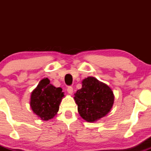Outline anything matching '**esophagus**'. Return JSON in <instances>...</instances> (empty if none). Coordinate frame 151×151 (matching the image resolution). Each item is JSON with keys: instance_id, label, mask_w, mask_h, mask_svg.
<instances>
[{"instance_id": "obj_1", "label": "esophagus", "mask_w": 151, "mask_h": 151, "mask_svg": "<svg viewBox=\"0 0 151 151\" xmlns=\"http://www.w3.org/2000/svg\"><path fill=\"white\" fill-rule=\"evenodd\" d=\"M67 92L70 93V94H72V93H73V88H72V86H68V88H67Z\"/></svg>"}]
</instances>
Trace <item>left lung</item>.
<instances>
[{"label":"left lung","mask_w":151,"mask_h":151,"mask_svg":"<svg viewBox=\"0 0 151 151\" xmlns=\"http://www.w3.org/2000/svg\"><path fill=\"white\" fill-rule=\"evenodd\" d=\"M81 89L74 93L78 112L88 122L105 116L111 109L114 95L111 89L96 78L89 77L82 81Z\"/></svg>","instance_id":"1"}]
</instances>
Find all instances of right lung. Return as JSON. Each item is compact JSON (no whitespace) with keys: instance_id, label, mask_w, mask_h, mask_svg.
<instances>
[{"instance_id":"obj_1","label":"right lung","mask_w":151,"mask_h":151,"mask_svg":"<svg viewBox=\"0 0 151 151\" xmlns=\"http://www.w3.org/2000/svg\"><path fill=\"white\" fill-rule=\"evenodd\" d=\"M64 96L62 88L50 84L47 78L43 79L31 93V109L42 120L48 121L58 112Z\"/></svg>"}]
</instances>
